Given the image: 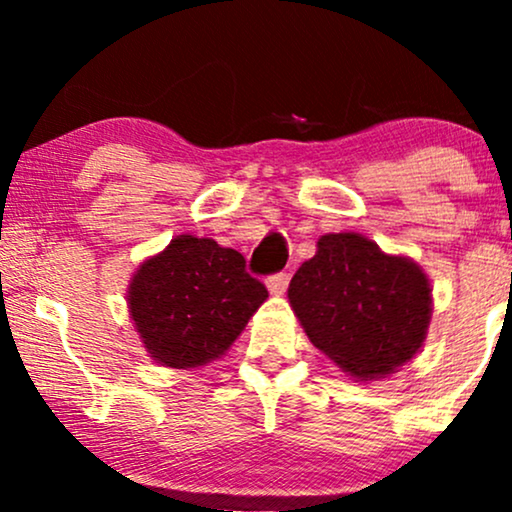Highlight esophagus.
<instances>
[{
	"mask_svg": "<svg viewBox=\"0 0 512 512\" xmlns=\"http://www.w3.org/2000/svg\"><path fill=\"white\" fill-rule=\"evenodd\" d=\"M286 286H289V274L286 272H276L267 279V289L274 293V296H281V293L286 291Z\"/></svg>",
	"mask_w": 512,
	"mask_h": 512,
	"instance_id": "esophagus-1",
	"label": "esophagus"
}]
</instances>
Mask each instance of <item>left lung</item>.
I'll list each match as a JSON object with an SVG mask.
<instances>
[{
    "mask_svg": "<svg viewBox=\"0 0 512 512\" xmlns=\"http://www.w3.org/2000/svg\"><path fill=\"white\" fill-rule=\"evenodd\" d=\"M289 301L310 342L361 380L407 363L431 320V286L419 264L385 255L358 233L317 240L315 257L293 274Z\"/></svg>",
    "mask_w": 512,
    "mask_h": 512,
    "instance_id": "1",
    "label": "left lung"
}]
</instances>
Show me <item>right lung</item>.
<instances>
[{
  "instance_id": "right-lung-1",
  "label": "right lung",
  "mask_w": 512,
  "mask_h": 512,
  "mask_svg": "<svg viewBox=\"0 0 512 512\" xmlns=\"http://www.w3.org/2000/svg\"><path fill=\"white\" fill-rule=\"evenodd\" d=\"M267 286L238 250L178 236L146 260L129 284V313L149 354L170 368L214 361L243 332Z\"/></svg>"
}]
</instances>
